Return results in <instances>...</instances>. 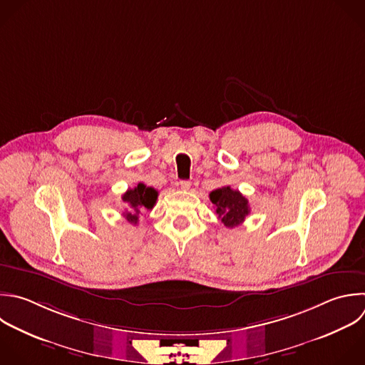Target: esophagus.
I'll return each mask as SVG.
<instances>
[{
  "label": "esophagus",
  "instance_id": "obj_1",
  "mask_svg": "<svg viewBox=\"0 0 365 365\" xmlns=\"http://www.w3.org/2000/svg\"><path fill=\"white\" fill-rule=\"evenodd\" d=\"M180 187L182 191H188L191 188V181H187V180H182L180 181Z\"/></svg>",
  "mask_w": 365,
  "mask_h": 365
}]
</instances>
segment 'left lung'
<instances>
[{"label": "left lung", "mask_w": 365, "mask_h": 365, "mask_svg": "<svg viewBox=\"0 0 365 365\" xmlns=\"http://www.w3.org/2000/svg\"><path fill=\"white\" fill-rule=\"evenodd\" d=\"M210 200L215 205L218 218L228 228L242 224L245 217L250 214L248 200L238 190H232L231 187H222L211 191Z\"/></svg>", "instance_id": "8db88e82"}]
</instances>
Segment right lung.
I'll list each match as a JSON object with an SVG mask.
<instances>
[{
  "label": "right lung",
  "mask_w": 365,
  "mask_h": 365,
  "mask_svg": "<svg viewBox=\"0 0 365 365\" xmlns=\"http://www.w3.org/2000/svg\"><path fill=\"white\" fill-rule=\"evenodd\" d=\"M158 197V191L153 187H147L143 182H138L137 187L130 188L124 195L123 201L128 205V211L124 212L127 221L133 225L138 224V215L144 210H153Z\"/></svg>",
  "instance_id": "obj_1"
}]
</instances>
